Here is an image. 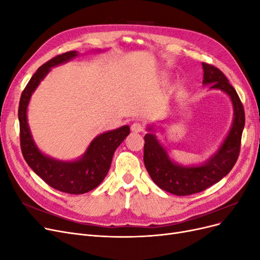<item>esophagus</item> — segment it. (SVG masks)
Segmentation results:
<instances>
[{"label": "esophagus", "mask_w": 260, "mask_h": 260, "mask_svg": "<svg viewBox=\"0 0 260 260\" xmlns=\"http://www.w3.org/2000/svg\"><path fill=\"white\" fill-rule=\"evenodd\" d=\"M131 131L135 132V133H140V132H143L144 131V127L143 124L141 122H135L131 124Z\"/></svg>", "instance_id": "1"}]
</instances>
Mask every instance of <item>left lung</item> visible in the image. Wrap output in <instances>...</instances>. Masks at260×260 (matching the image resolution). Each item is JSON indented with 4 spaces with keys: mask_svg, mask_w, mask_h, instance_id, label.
Returning a JSON list of instances; mask_svg holds the SVG:
<instances>
[{
    "mask_svg": "<svg viewBox=\"0 0 260 260\" xmlns=\"http://www.w3.org/2000/svg\"><path fill=\"white\" fill-rule=\"evenodd\" d=\"M204 85L209 90H220L230 98L233 106L231 128L223 142L207 160L200 165L184 166L172 160L167 148L156 136L154 124L147 125L144 137V165L154 183L171 194L185 196L199 193L219 182L225 177L238 160L245 114L237 91L226 77L215 66L203 62Z\"/></svg>",
    "mask_w": 260,
    "mask_h": 260,
    "instance_id": "obj_1",
    "label": "left lung"
}]
</instances>
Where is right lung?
<instances>
[{
  "instance_id": "1",
  "label": "right lung",
  "mask_w": 260,
  "mask_h": 260,
  "mask_svg": "<svg viewBox=\"0 0 260 260\" xmlns=\"http://www.w3.org/2000/svg\"><path fill=\"white\" fill-rule=\"evenodd\" d=\"M96 52H101L96 51ZM79 56L77 51H70L52 58L39 67L22 91L18 119L20 125V146L23 158L36 174L50 186L69 194H83L101 184L111 167L114 153L122 141L129 136L130 127H122L101 133L94 138L85 152L75 160H60L45 155L37 146L28 123L27 109L34 92L53 67Z\"/></svg>"
}]
</instances>
